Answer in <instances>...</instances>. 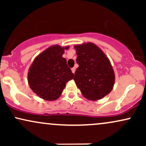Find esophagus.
<instances>
[{
    "label": "esophagus",
    "mask_w": 146,
    "mask_h": 146,
    "mask_svg": "<svg viewBox=\"0 0 146 146\" xmlns=\"http://www.w3.org/2000/svg\"><path fill=\"white\" fill-rule=\"evenodd\" d=\"M75 70H76V68H75V67H73V68H71V71H72V72H73V73H75Z\"/></svg>",
    "instance_id": "esophagus-1"
}]
</instances>
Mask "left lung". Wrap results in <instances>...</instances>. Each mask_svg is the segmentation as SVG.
Here are the masks:
<instances>
[{
    "instance_id": "left-lung-1",
    "label": "left lung",
    "mask_w": 146,
    "mask_h": 146,
    "mask_svg": "<svg viewBox=\"0 0 146 146\" xmlns=\"http://www.w3.org/2000/svg\"><path fill=\"white\" fill-rule=\"evenodd\" d=\"M79 67L73 80L82 94L91 101L104 98L111 92L115 73L110 60L94 43L75 45Z\"/></svg>"
}]
</instances>
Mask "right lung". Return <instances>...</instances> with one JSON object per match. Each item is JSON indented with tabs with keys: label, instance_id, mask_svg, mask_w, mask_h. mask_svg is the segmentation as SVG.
<instances>
[{
	"label": "right lung",
	"instance_id": "obj_1",
	"mask_svg": "<svg viewBox=\"0 0 146 146\" xmlns=\"http://www.w3.org/2000/svg\"><path fill=\"white\" fill-rule=\"evenodd\" d=\"M53 45L35 58L28 71V83L33 93L48 101L58 100L66 86V82L73 78V73L63 58L64 50Z\"/></svg>",
	"mask_w": 146,
	"mask_h": 146
}]
</instances>
